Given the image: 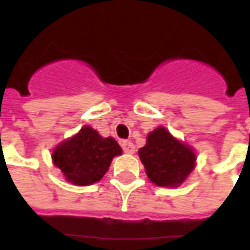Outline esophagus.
<instances>
[{"mask_svg": "<svg viewBox=\"0 0 250 250\" xmlns=\"http://www.w3.org/2000/svg\"><path fill=\"white\" fill-rule=\"evenodd\" d=\"M122 148H123V150H125V153L135 152V145H133V143H131V141L128 140L122 141Z\"/></svg>", "mask_w": 250, "mask_h": 250, "instance_id": "obj_1", "label": "esophagus"}]
</instances>
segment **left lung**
Wrapping results in <instances>:
<instances>
[{
	"label": "left lung",
	"instance_id": "1",
	"mask_svg": "<svg viewBox=\"0 0 250 250\" xmlns=\"http://www.w3.org/2000/svg\"><path fill=\"white\" fill-rule=\"evenodd\" d=\"M139 157L150 182L158 187H179L196 165L192 148L176 140L165 127L149 133Z\"/></svg>",
	"mask_w": 250,
	"mask_h": 250
}]
</instances>
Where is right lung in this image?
<instances>
[{
    "label": "right lung",
    "instance_id": "add662e5",
    "mask_svg": "<svg viewBox=\"0 0 250 250\" xmlns=\"http://www.w3.org/2000/svg\"><path fill=\"white\" fill-rule=\"evenodd\" d=\"M122 148L113 137H102L89 125L61 143L53 152V164L66 180L75 186H90L101 180Z\"/></svg>",
    "mask_w": 250,
    "mask_h": 250
}]
</instances>
